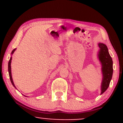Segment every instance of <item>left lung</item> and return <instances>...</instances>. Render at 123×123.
<instances>
[{
	"label": "left lung",
	"mask_w": 123,
	"mask_h": 123,
	"mask_svg": "<svg viewBox=\"0 0 123 123\" xmlns=\"http://www.w3.org/2000/svg\"><path fill=\"white\" fill-rule=\"evenodd\" d=\"M99 47L98 57L101 66L102 80L101 86V95L102 94L109 86L113 76V61L108 51V49L105 44L99 43Z\"/></svg>",
	"instance_id": "8db88e82"
}]
</instances>
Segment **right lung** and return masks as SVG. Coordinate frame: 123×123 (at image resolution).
Segmentation results:
<instances>
[{"label": "right lung", "instance_id": "obj_1", "mask_svg": "<svg viewBox=\"0 0 123 123\" xmlns=\"http://www.w3.org/2000/svg\"><path fill=\"white\" fill-rule=\"evenodd\" d=\"M15 50H16V49H14L12 51V53H11V54H12H12L14 53V52L15 51ZM12 57H10V60L9 61H8V74H9V76H10V81L11 82H12V86H14V87H15V88H16V87H15L14 84V82H13V80H12V69H11V63H12Z\"/></svg>", "mask_w": 123, "mask_h": 123}]
</instances>
